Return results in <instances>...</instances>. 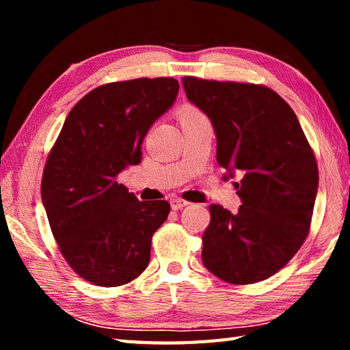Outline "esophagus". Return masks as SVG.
Here are the masks:
<instances>
[{
	"mask_svg": "<svg viewBox=\"0 0 350 350\" xmlns=\"http://www.w3.org/2000/svg\"><path fill=\"white\" fill-rule=\"evenodd\" d=\"M170 204L173 210H180V208H183V206H187L189 202H187V200H183V199H179V198H174L170 200Z\"/></svg>",
	"mask_w": 350,
	"mask_h": 350,
	"instance_id": "34e87169",
	"label": "esophagus"
}]
</instances>
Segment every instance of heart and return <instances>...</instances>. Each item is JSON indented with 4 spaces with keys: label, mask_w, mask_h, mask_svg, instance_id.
Listing matches in <instances>:
<instances>
[{
    "label": "heart",
    "mask_w": 350,
    "mask_h": 350,
    "mask_svg": "<svg viewBox=\"0 0 350 350\" xmlns=\"http://www.w3.org/2000/svg\"><path fill=\"white\" fill-rule=\"evenodd\" d=\"M199 112L193 108V106H182V108L179 109V118L182 120V118H188V117H193V116H198Z\"/></svg>",
    "instance_id": "heart-1"
}]
</instances>
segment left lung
<instances>
[{
    "label": "left lung",
    "instance_id": "8db88e82",
    "mask_svg": "<svg viewBox=\"0 0 350 350\" xmlns=\"http://www.w3.org/2000/svg\"><path fill=\"white\" fill-rule=\"evenodd\" d=\"M187 98L215 128L216 159L239 173L242 205H211L202 262L219 280L253 284L281 270L307 238L318 167L293 109L260 85L183 77Z\"/></svg>",
    "mask_w": 350,
    "mask_h": 350
}]
</instances>
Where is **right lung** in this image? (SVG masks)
<instances>
[{"label":"right lung","mask_w":350,"mask_h":350,"mask_svg":"<svg viewBox=\"0 0 350 350\" xmlns=\"http://www.w3.org/2000/svg\"><path fill=\"white\" fill-rule=\"evenodd\" d=\"M177 92L179 81L165 77L98 86L70 109L47 157L41 199L52 234L75 273L96 286H123L150 264L170 204L140 202L117 176L140 163L148 129Z\"/></svg>","instance_id":"add662e5"}]
</instances>
